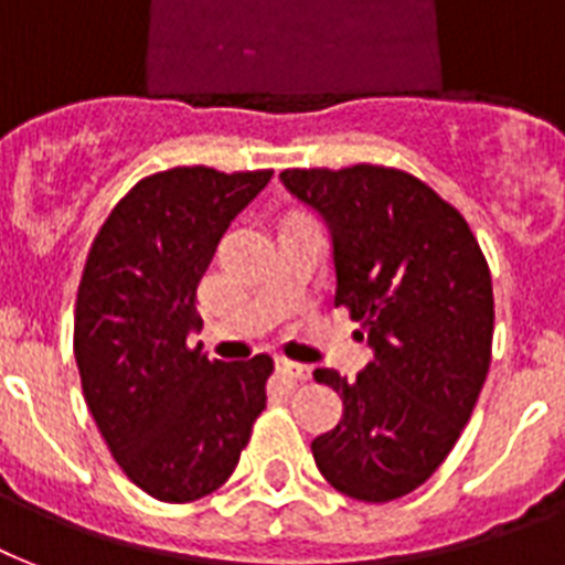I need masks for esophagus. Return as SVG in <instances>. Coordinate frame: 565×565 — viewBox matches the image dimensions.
Returning a JSON list of instances; mask_svg holds the SVG:
<instances>
[{
	"label": "esophagus",
	"mask_w": 565,
	"mask_h": 565,
	"mask_svg": "<svg viewBox=\"0 0 565 565\" xmlns=\"http://www.w3.org/2000/svg\"><path fill=\"white\" fill-rule=\"evenodd\" d=\"M278 372H281L284 377H290V381H308L310 377V366H305V363H296V361H287V358H278Z\"/></svg>",
	"instance_id": "obj_1"
}]
</instances>
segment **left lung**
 Here are the masks:
<instances>
[{
  "mask_svg": "<svg viewBox=\"0 0 565 565\" xmlns=\"http://www.w3.org/2000/svg\"><path fill=\"white\" fill-rule=\"evenodd\" d=\"M281 181L326 220L334 305L375 352L354 381L313 372L343 398L340 425L310 443L313 460L349 499H402L455 448L490 372L487 257L460 211L411 172L358 163Z\"/></svg>",
  "mask_w": 565,
  "mask_h": 565,
  "instance_id": "left-lung-1",
  "label": "left lung"
}]
</instances>
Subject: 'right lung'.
<instances>
[{"instance_id": "add662e5", "label": "right lung", "mask_w": 565, "mask_h": 565, "mask_svg": "<svg viewBox=\"0 0 565 565\" xmlns=\"http://www.w3.org/2000/svg\"><path fill=\"white\" fill-rule=\"evenodd\" d=\"M273 170L175 167L137 181L93 239L75 299L84 402L119 469L184 504L228 481L266 407L273 358L211 361L195 290L231 220Z\"/></svg>"}]
</instances>
